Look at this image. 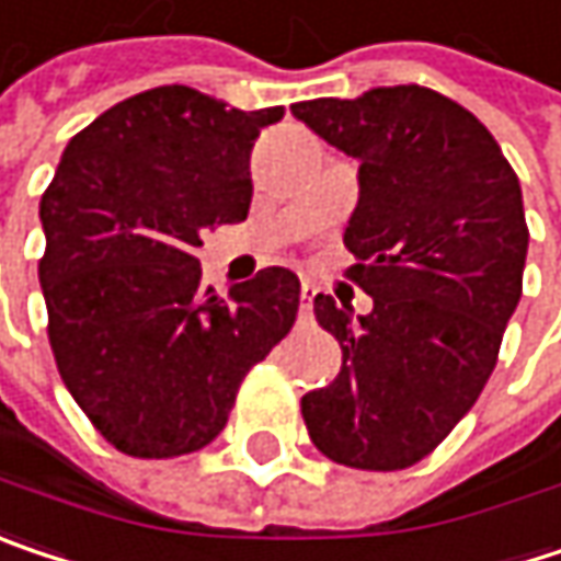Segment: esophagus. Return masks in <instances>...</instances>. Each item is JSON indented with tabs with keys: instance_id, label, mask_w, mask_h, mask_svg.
Returning a JSON list of instances; mask_svg holds the SVG:
<instances>
[{
	"instance_id": "34e87169",
	"label": "esophagus",
	"mask_w": 561,
	"mask_h": 561,
	"mask_svg": "<svg viewBox=\"0 0 561 561\" xmlns=\"http://www.w3.org/2000/svg\"><path fill=\"white\" fill-rule=\"evenodd\" d=\"M314 291H318V288H314L311 282H301V314H305V318H308L311 308H314V305H311V301H314Z\"/></svg>"
}]
</instances>
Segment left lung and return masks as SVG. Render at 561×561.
I'll return each instance as SVG.
<instances>
[{
  "label": "left lung",
  "instance_id": "8db88e82",
  "mask_svg": "<svg viewBox=\"0 0 561 561\" xmlns=\"http://www.w3.org/2000/svg\"><path fill=\"white\" fill-rule=\"evenodd\" d=\"M291 112L359 160L343 243L356 256L350 279L373 295L356 318L314 298L343 366L301 398V414L333 462L408 469L469 414L497 363L530 243L520 182L482 122L424 85Z\"/></svg>",
  "mask_w": 561,
  "mask_h": 561
}]
</instances>
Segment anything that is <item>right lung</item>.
Masks as SVG:
<instances>
[{"label": "right lung", "mask_w": 561, "mask_h": 561, "mask_svg": "<svg viewBox=\"0 0 561 561\" xmlns=\"http://www.w3.org/2000/svg\"><path fill=\"white\" fill-rule=\"evenodd\" d=\"M282 115L147 89L79 130L41 198L37 276L60 379L128 456L211 443L243 376L295 324V273L263 270L221 298L195 256L205 230L247 218L253 144Z\"/></svg>", "instance_id": "add662e5"}]
</instances>
